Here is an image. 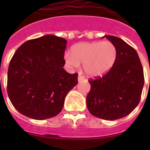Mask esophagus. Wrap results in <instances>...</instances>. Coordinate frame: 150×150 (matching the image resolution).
<instances>
[{"mask_svg": "<svg viewBox=\"0 0 150 150\" xmlns=\"http://www.w3.org/2000/svg\"><path fill=\"white\" fill-rule=\"evenodd\" d=\"M78 79H79V82H80V81H82V80H84L85 78L82 76L81 73H79V77H78Z\"/></svg>", "mask_w": 150, "mask_h": 150, "instance_id": "esophagus-1", "label": "esophagus"}]
</instances>
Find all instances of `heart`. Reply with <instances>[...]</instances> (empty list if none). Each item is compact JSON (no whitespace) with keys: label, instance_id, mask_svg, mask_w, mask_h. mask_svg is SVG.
<instances>
[{"label":"heart","instance_id":"obj_1","mask_svg":"<svg viewBox=\"0 0 150 150\" xmlns=\"http://www.w3.org/2000/svg\"><path fill=\"white\" fill-rule=\"evenodd\" d=\"M117 54L116 47L110 41L82 42L73 46L71 53L64 54V60L72 68H78L80 63H83L87 75L98 77L111 69Z\"/></svg>","mask_w":150,"mask_h":150}]
</instances>
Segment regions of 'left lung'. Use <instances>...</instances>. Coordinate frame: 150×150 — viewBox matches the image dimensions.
I'll list each match as a JSON object with an SVG mask.
<instances>
[{
    "mask_svg": "<svg viewBox=\"0 0 150 150\" xmlns=\"http://www.w3.org/2000/svg\"><path fill=\"white\" fill-rule=\"evenodd\" d=\"M117 48L114 66L102 77L89 79L91 89L86 97L90 114L114 121L133 111L141 99L144 74L137 52L121 39L105 36Z\"/></svg>",
    "mask_w": 150,
    "mask_h": 150,
    "instance_id": "obj_1",
    "label": "left lung"
}]
</instances>
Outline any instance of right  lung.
Masks as SVG:
<instances>
[{
    "instance_id": "add662e5",
    "label": "right lung",
    "mask_w": 150,
    "mask_h": 150,
    "mask_svg": "<svg viewBox=\"0 0 150 150\" xmlns=\"http://www.w3.org/2000/svg\"><path fill=\"white\" fill-rule=\"evenodd\" d=\"M66 40L46 35L20 46L8 71V97L15 109L36 120L61 111L66 95L78 83V74L63 68Z\"/></svg>"
}]
</instances>
